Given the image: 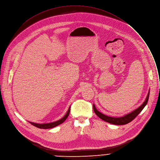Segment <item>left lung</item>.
Here are the masks:
<instances>
[{
  "instance_id": "obj_1",
  "label": "left lung",
  "mask_w": 160,
  "mask_h": 160,
  "mask_svg": "<svg viewBox=\"0 0 160 160\" xmlns=\"http://www.w3.org/2000/svg\"><path fill=\"white\" fill-rule=\"evenodd\" d=\"M149 92L148 94V96L146 99V101H144L143 103L140 107H138L137 109H136L135 110H134L133 112H132V113H128L127 115H126L124 117L122 118H112V117H108V116H107L103 113H100L99 112H98L95 106L93 105V109L94 111L95 112V113L98 116V117L101 119L102 120L110 123V124H116V125H124V124H126L129 122H130L131 121H132L137 116L142 112V110H143V108L145 107L148 103V101L149 99Z\"/></svg>"
}]
</instances>
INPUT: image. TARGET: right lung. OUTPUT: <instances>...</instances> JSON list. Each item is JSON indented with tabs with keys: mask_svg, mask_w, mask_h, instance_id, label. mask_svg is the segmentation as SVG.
I'll list each match as a JSON object with an SVG mask.
<instances>
[{
	"mask_svg": "<svg viewBox=\"0 0 160 160\" xmlns=\"http://www.w3.org/2000/svg\"><path fill=\"white\" fill-rule=\"evenodd\" d=\"M69 112H70V108H69L67 113L65 115L64 117L63 118H62L61 119L57 121H55V122H51V123H47V124H37V123H34V122H30V123L38 128H40V129H49V128H54L58 125H59L61 124H62V122H64V121L67 119V118L68 117V115L69 114Z\"/></svg>",
	"mask_w": 160,
	"mask_h": 160,
	"instance_id": "add662e5",
	"label": "right lung"
}]
</instances>
